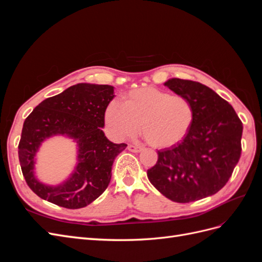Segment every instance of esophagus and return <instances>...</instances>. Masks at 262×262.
Here are the masks:
<instances>
[{"instance_id": "obj_1", "label": "esophagus", "mask_w": 262, "mask_h": 262, "mask_svg": "<svg viewBox=\"0 0 262 262\" xmlns=\"http://www.w3.org/2000/svg\"><path fill=\"white\" fill-rule=\"evenodd\" d=\"M128 149L130 150V152H133V153H139V152H141L142 149H143V147H141V146H139V145L129 144V145H128Z\"/></svg>"}]
</instances>
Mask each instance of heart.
<instances>
[{
  "label": "heart",
  "mask_w": 262,
  "mask_h": 262,
  "mask_svg": "<svg viewBox=\"0 0 262 262\" xmlns=\"http://www.w3.org/2000/svg\"><path fill=\"white\" fill-rule=\"evenodd\" d=\"M105 122L112 136L124 140L140 129L148 144L169 147L186 137L194 119V109L187 97L171 95L156 87H142L114 99L105 109Z\"/></svg>",
  "instance_id": "b5f03b06"
}]
</instances>
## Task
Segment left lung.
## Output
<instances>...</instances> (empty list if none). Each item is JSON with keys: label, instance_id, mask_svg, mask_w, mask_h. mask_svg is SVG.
<instances>
[{"label": "left lung", "instance_id": "obj_1", "mask_svg": "<svg viewBox=\"0 0 262 262\" xmlns=\"http://www.w3.org/2000/svg\"><path fill=\"white\" fill-rule=\"evenodd\" d=\"M193 106L191 128L177 144L157 150L147 178L178 203L215 194L231 178L242 154L243 122L234 108L201 83L171 78L165 83Z\"/></svg>", "mask_w": 262, "mask_h": 262}]
</instances>
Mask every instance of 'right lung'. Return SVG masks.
Returning <instances> with one entry per match:
<instances>
[{"instance_id":"1","label":"right lung","mask_w":262,"mask_h":262,"mask_svg":"<svg viewBox=\"0 0 262 262\" xmlns=\"http://www.w3.org/2000/svg\"><path fill=\"white\" fill-rule=\"evenodd\" d=\"M115 97L114 87L81 83L41 101L23 125L18 158L28 187L41 199L66 209H81L107 189L115 158L126 147L102 132L105 109ZM57 134L74 138L79 147L75 172L60 186L39 183L33 175L34 156L41 142Z\"/></svg>"}]
</instances>
